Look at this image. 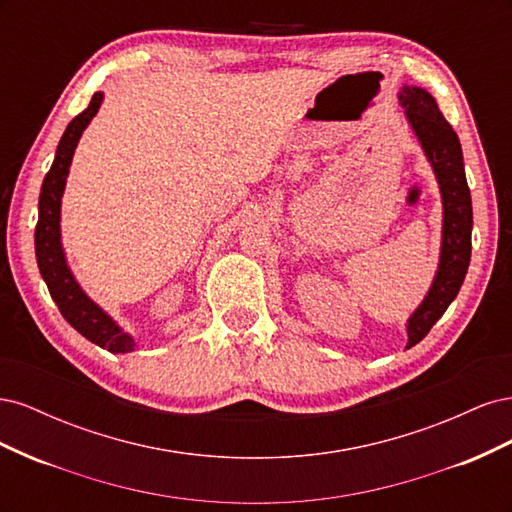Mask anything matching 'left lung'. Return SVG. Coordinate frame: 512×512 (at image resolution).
<instances>
[{
	"mask_svg": "<svg viewBox=\"0 0 512 512\" xmlns=\"http://www.w3.org/2000/svg\"><path fill=\"white\" fill-rule=\"evenodd\" d=\"M399 102L406 108L410 126L438 177L444 203L440 267L425 301L408 320V348H412L453 303L468 273L472 254V198L459 138L440 113L436 100L425 89L406 85L401 89Z\"/></svg>",
	"mask_w": 512,
	"mask_h": 512,
	"instance_id": "8db88e82",
	"label": "left lung"
}]
</instances>
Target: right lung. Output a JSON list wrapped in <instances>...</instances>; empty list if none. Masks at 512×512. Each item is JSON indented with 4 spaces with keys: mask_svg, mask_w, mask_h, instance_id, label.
Masks as SVG:
<instances>
[{
    "mask_svg": "<svg viewBox=\"0 0 512 512\" xmlns=\"http://www.w3.org/2000/svg\"><path fill=\"white\" fill-rule=\"evenodd\" d=\"M102 98L104 96L98 91V94L91 98L85 111L68 123V128L57 145L53 166L42 181L38 200V224L34 237L36 260L61 316H64L76 331L87 337L89 342H94L96 346L108 352H132L136 346L134 339L128 333H123L117 324L87 297L81 286L74 282L59 241V207L68 177V168L74 156L76 143H79L87 123L98 113Z\"/></svg>",
    "mask_w": 512,
    "mask_h": 512,
    "instance_id": "obj_1",
    "label": "right lung"
}]
</instances>
